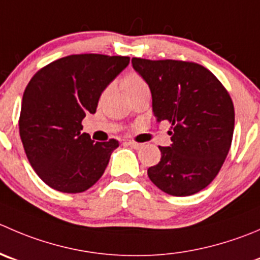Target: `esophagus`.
<instances>
[{
  "mask_svg": "<svg viewBox=\"0 0 260 260\" xmlns=\"http://www.w3.org/2000/svg\"><path fill=\"white\" fill-rule=\"evenodd\" d=\"M128 145L131 146V147L136 148V150H140V148L143 147V143H138V142H133V141H129L128 142Z\"/></svg>",
  "mask_w": 260,
  "mask_h": 260,
  "instance_id": "obj_1",
  "label": "esophagus"
}]
</instances>
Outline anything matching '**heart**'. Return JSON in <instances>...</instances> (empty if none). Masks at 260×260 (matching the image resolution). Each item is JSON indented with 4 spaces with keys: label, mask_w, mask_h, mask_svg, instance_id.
<instances>
[{
    "label": "heart",
    "mask_w": 260,
    "mask_h": 260,
    "mask_svg": "<svg viewBox=\"0 0 260 260\" xmlns=\"http://www.w3.org/2000/svg\"><path fill=\"white\" fill-rule=\"evenodd\" d=\"M123 87L125 89L128 95H132L135 92L141 91V90H147L148 86L146 84L145 80L137 74H128L127 76H124L122 81Z\"/></svg>",
    "instance_id": "obj_1"
}]
</instances>
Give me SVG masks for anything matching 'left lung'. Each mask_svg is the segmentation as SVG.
Returning a JSON list of instances; mask_svg holds the SVG:
<instances>
[{"label":"left lung","mask_w":260,"mask_h":260,"mask_svg":"<svg viewBox=\"0 0 260 260\" xmlns=\"http://www.w3.org/2000/svg\"><path fill=\"white\" fill-rule=\"evenodd\" d=\"M132 66L150 87L156 120L171 123L173 143L158 146L161 160L148 168V178L170 196L198 193L216 178L230 150L235 124L230 95L197 63L132 58Z\"/></svg>","instance_id":"obj_1"}]
</instances>
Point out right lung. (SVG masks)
Here are the masks:
<instances>
[{
	"label": "right lung",
	"mask_w": 260,
	"mask_h": 260,
	"mask_svg": "<svg viewBox=\"0 0 260 260\" xmlns=\"http://www.w3.org/2000/svg\"><path fill=\"white\" fill-rule=\"evenodd\" d=\"M129 64V57L74 54L37 72L24 91L19 128L30 165L50 188L81 193L107 169L118 141L94 142L82 119L96 112L108 85Z\"/></svg>",
	"instance_id": "add662e5"
}]
</instances>
